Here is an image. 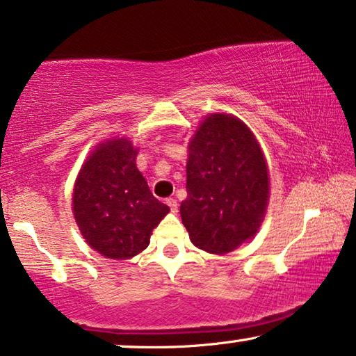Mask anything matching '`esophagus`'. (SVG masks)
<instances>
[{"label": "esophagus", "mask_w": 356, "mask_h": 356, "mask_svg": "<svg viewBox=\"0 0 356 356\" xmlns=\"http://www.w3.org/2000/svg\"><path fill=\"white\" fill-rule=\"evenodd\" d=\"M166 204L169 206V209H171V212L176 213L179 211V204H177V201L174 200V198H168L166 200Z\"/></svg>", "instance_id": "34e87169"}]
</instances>
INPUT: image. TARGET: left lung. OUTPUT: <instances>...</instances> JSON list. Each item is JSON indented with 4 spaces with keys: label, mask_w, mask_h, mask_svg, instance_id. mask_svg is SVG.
<instances>
[{
    "label": "left lung",
    "mask_w": 356,
    "mask_h": 356,
    "mask_svg": "<svg viewBox=\"0 0 356 356\" xmlns=\"http://www.w3.org/2000/svg\"><path fill=\"white\" fill-rule=\"evenodd\" d=\"M269 198V177L255 136L239 118L212 114L188 145L187 200L180 217L190 239L228 253L255 236Z\"/></svg>",
    "instance_id": "left-lung-1"
}]
</instances>
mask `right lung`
<instances>
[{"instance_id": "1", "label": "right lung", "mask_w": 356, "mask_h": 356, "mask_svg": "<svg viewBox=\"0 0 356 356\" xmlns=\"http://www.w3.org/2000/svg\"><path fill=\"white\" fill-rule=\"evenodd\" d=\"M138 150L120 138L99 144L79 172L72 211L87 244L127 259L143 252L169 207L158 201L136 168Z\"/></svg>"}]
</instances>
